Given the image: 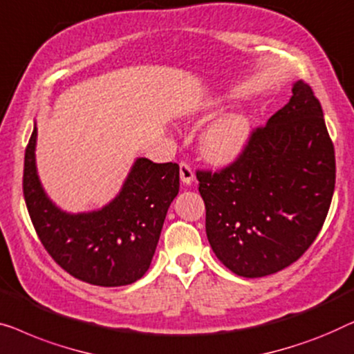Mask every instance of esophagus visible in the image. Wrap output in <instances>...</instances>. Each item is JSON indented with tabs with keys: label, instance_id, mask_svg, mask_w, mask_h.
I'll return each instance as SVG.
<instances>
[{
	"label": "esophagus",
	"instance_id": "obj_1",
	"mask_svg": "<svg viewBox=\"0 0 354 354\" xmlns=\"http://www.w3.org/2000/svg\"><path fill=\"white\" fill-rule=\"evenodd\" d=\"M179 178H181L183 184H192L194 183V171L189 163L181 162L179 163Z\"/></svg>",
	"mask_w": 354,
	"mask_h": 354
}]
</instances>
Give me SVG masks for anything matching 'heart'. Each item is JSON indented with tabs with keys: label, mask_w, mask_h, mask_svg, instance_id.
Listing matches in <instances>:
<instances>
[{
	"label": "heart",
	"mask_w": 354,
	"mask_h": 354,
	"mask_svg": "<svg viewBox=\"0 0 354 354\" xmlns=\"http://www.w3.org/2000/svg\"><path fill=\"white\" fill-rule=\"evenodd\" d=\"M220 102H208L203 111L212 112ZM252 134V120L245 112H229L218 118L201 136V152L208 162L225 165L241 157Z\"/></svg>",
	"instance_id": "heart-1"
}]
</instances>
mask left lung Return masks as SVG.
<instances>
[{"instance_id": "8db88e82", "label": "left lung", "mask_w": 354, "mask_h": 354, "mask_svg": "<svg viewBox=\"0 0 354 354\" xmlns=\"http://www.w3.org/2000/svg\"><path fill=\"white\" fill-rule=\"evenodd\" d=\"M292 97L225 170L197 171L205 229L218 260L242 277L290 266L324 225L335 187V153L310 84Z\"/></svg>"}]
</instances>
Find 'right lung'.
<instances>
[{
	"label": "right lung",
	"mask_w": 354,
	"mask_h": 354,
	"mask_svg": "<svg viewBox=\"0 0 354 354\" xmlns=\"http://www.w3.org/2000/svg\"><path fill=\"white\" fill-rule=\"evenodd\" d=\"M37 123L24 162V197L43 247L59 266L80 281L101 287L128 286L151 266L168 207L179 191L178 163L139 157L117 197L99 210L68 213L39 181Z\"/></svg>",
	"instance_id": "obj_1"
}]
</instances>
